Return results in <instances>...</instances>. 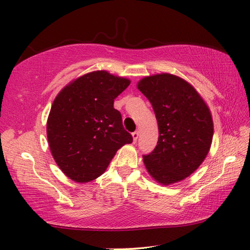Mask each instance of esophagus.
Masks as SVG:
<instances>
[{"mask_svg": "<svg viewBox=\"0 0 250 250\" xmlns=\"http://www.w3.org/2000/svg\"><path fill=\"white\" fill-rule=\"evenodd\" d=\"M132 138H133V141L137 142L139 138V131H134V132H132Z\"/></svg>", "mask_w": 250, "mask_h": 250, "instance_id": "1", "label": "esophagus"}]
</instances>
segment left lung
<instances>
[{
  "mask_svg": "<svg viewBox=\"0 0 250 250\" xmlns=\"http://www.w3.org/2000/svg\"><path fill=\"white\" fill-rule=\"evenodd\" d=\"M154 110L159 140L143 155L153 179L163 185L184 180L208 153L214 126L208 107L192 84L171 74L145 77L138 83Z\"/></svg>",
  "mask_w": 250,
  "mask_h": 250,
  "instance_id": "8db88e82",
  "label": "left lung"
}]
</instances>
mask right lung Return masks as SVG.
Here are the masks:
<instances>
[{"mask_svg": "<svg viewBox=\"0 0 250 250\" xmlns=\"http://www.w3.org/2000/svg\"><path fill=\"white\" fill-rule=\"evenodd\" d=\"M129 84V79L97 70L71 82L55 98L47 120L48 145L69 179L78 183L97 179L116 152L132 142L113 108Z\"/></svg>", "mask_w": 250, "mask_h": 250, "instance_id": "right-lung-1", "label": "right lung"}]
</instances>
